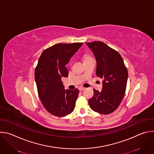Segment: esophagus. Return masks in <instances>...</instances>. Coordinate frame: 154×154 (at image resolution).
<instances>
[{
  "mask_svg": "<svg viewBox=\"0 0 154 154\" xmlns=\"http://www.w3.org/2000/svg\"><path fill=\"white\" fill-rule=\"evenodd\" d=\"M79 91H83V90H85V88H84V87H80L79 88Z\"/></svg>",
  "mask_w": 154,
  "mask_h": 154,
  "instance_id": "34e87169",
  "label": "esophagus"
}]
</instances>
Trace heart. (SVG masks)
I'll return each instance as SVG.
<instances>
[{
	"instance_id": "obj_1",
	"label": "heart",
	"mask_w": 154,
	"mask_h": 154,
	"mask_svg": "<svg viewBox=\"0 0 154 154\" xmlns=\"http://www.w3.org/2000/svg\"><path fill=\"white\" fill-rule=\"evenodd\" d=\"M90 57H89V56H88V55H85V59H86V58H90Z\"/></svg>"
}]
</instances>
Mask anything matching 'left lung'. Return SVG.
I'll list each match as a JSON object with an SVG mask.
<instances>
[{
	"label": "left lung",
	"instance_id": "obj_1",
	"mask_svg": "<svg viewBox=\"0 0 154 154\" xmlns=\"http://www.w3.org/2000/svg\"><path fill=\"white\" fill-rule=\"evenodd\" d=\"M96 59V74L103 79L100 92L94 89V96L89 99L93 111L103 115L113 112L125 94L128 71L121 55L100 41L87 42Z\"/></svg>",
	"mask_w": 154,
	"mask_h": 154
}]
</instances>
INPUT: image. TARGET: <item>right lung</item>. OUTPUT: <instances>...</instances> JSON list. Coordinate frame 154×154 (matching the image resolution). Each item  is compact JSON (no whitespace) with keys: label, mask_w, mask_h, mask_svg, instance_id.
I'll return each mask as SVG.
<instances>
[{"label":"right lung","mask_w":154,"mask_h":154,"mask_svg":"<svg viewBox=\"0 0 154 154\" xmlns=\"http://www.w3.org/2000/svg\"><path fill=\"white\" fill-rule=\"evenodd\" d=\"M82 42L57 44L44 51L35 71V79L41 101L51 114L63 117L72 113L79 91L64 90L62 77H68L66 68Z\"/></svg>","instance_id":"add662e5"}]
</instances>
